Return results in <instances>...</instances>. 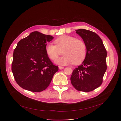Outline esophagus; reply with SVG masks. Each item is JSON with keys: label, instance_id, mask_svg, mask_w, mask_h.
Here are the masks:
<instances>
[{"label": "esophagus", "instance_id": "esophagus-1", "mask_svg": "<svg viewBox=\"0 0 121 121\" xmlns=\"http://www.w3.org/2000/svg\"><path fill=\"white\" fill-rule=\"evenodd\" d=\"M59 68L60 69H63L64 68V67L61 66H59Z\"/></svg>", "mask_w": 121, "mask_h": 121}]
</instances>
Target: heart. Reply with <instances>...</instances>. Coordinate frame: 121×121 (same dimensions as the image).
<instances>
[{"instance_id": "heart-1", "label": "heart", "mask_w": 121, "mask_h": 121, "mask_svg": "<svg viewBox=\"0 0 121 121\" xmlns=\"http://www.w3.org/2000/svg\"><path fill=\"white\" fill-rule=\"evenodd\" d=\"M56 45L47 44L45 51L52 60L56 59L63 53L64 56L57 59L56 63L61 65H67L74 63L81 64L85 59L87 50L83 41L69 35H62L54 41Z\"/></svg>"}]
</instances>
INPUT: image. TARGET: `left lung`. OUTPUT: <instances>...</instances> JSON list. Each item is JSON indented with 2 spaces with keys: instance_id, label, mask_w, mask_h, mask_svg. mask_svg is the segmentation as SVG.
<instances>
[{
  "instance_id": "left-lung-1",
  "label": "left lung",
  "mask_w": 121,
  "mask_h": 121,
  "mask_svg": "<svg viewBox=\"0 0 121 121\" xmlns=\"http://www.w3.org/2000/svg\"><path fill=\"white\" fill-rule=\"evenodd\" d=\"M76 31L83 39L87 54L82 63L73 70L70 80L77 90L89 92L102 84L107 69V51L102 40L96 33L83 29Z\"/></svg>"
}]
</instances>
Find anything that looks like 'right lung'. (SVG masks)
<instances>
[{"mask_svg": "<svg viewBox=\"0 0 121 121\" xmlns=\"http://www.w3.org/2000/svg\"><path fill=\"white\" fill-rule=\"evenodd\" d=\"M54 38L33 31L22 39L14 50L11 69L21 87L32 92L45 90L58 67L53 65L45 51L47 42Z\"/></svg>", "mask_w": 121, "mask_h": 121, "instance_id": "right-lung-1", "label": "right lung"}]
</instances>
